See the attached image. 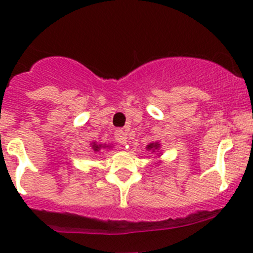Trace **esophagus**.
I'll return each instance as SVG.
<instances>
[{
  "label": "esophagus",
  "mask_w": 253,
  "mask_h": 253,
  "mask_svg": "<svg viewBox=\"0 0 253 253\" xmlns=\"http://www.w3.org/2000/svg\"><path fill=\"white\" fill-rule=\"evenodd\" d=\"M115 138L119 143L121 144H127V133L124 129H117L116 133H115Z\"/></svg>",
  "instance_id": "1"
}]
</instances>
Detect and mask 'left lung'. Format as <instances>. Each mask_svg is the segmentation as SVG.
I'll return each instance as SVG.
<instances>
[{
	"label": "left lung",
	"instance_id": "8db88e82",
	"mask_svg": "<svg viewBox=\"0 0 253 253\" xmlns=\"http://www.w3.org/2000/svg\"><path fill=\"white\" fill-rule=\"evenodd\" d=\"M159 146H161V144H159L158 142H156V143H149L148 146H147V149H149V151L152 152H156L159 149Z\"/></svg>",
	"mask_w": 253,
	"mask_h": 253
}]
</instances>
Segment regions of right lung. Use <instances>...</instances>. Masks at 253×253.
Masks as SVG:
<instances>
[{
	"mask_svg": "<svg viewBox=\"0 0 253 253\" xmlns=\"http://www.w3.org/2000/svg\"><path fill=\"white\" fill-rule=\"evenodd\" d=\"M91 147H92V151H94V152H99L100 149L106 148V147H109V146H106V144H99V143H96V142H94Z\"/></svg>",
	"mask_w": 253,
	"mask_h": 253,
	"instance_id": "obj_1",
	"label": "right lung"
}]
</instances>
